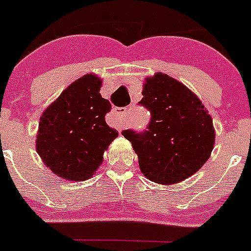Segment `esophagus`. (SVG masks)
Wrapping results in <instances>:
<instances>
[{"mask_svg":"<svg viewBox=\"0 0 251 251\" xmlns=\"http://www.w3.org/2000/svg\"><path fill=\"white\" fill-rule=\"evenodd\" d=\"M127 109L124 107H116V108L112 109L111 112V122L118 127H122L123 126V118L124 114H126Z\"/></svg>","mask_w":251,"mask_h":251,"instance_id":"esophagus-1","label":"esophagus"}]
</instances>
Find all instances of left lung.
<instances>
[{
    "mask_svg": "<svg viewBox=\"0 0 251 251\" xmlns=\"http://www.w3.org/2000/svg\"><path fill=\"white\" fill-rule=\"evenodd\" d=\"M140 104L151 119L142 134L123 130L148 180L174 185L196 174L211 156L213 119L201 100L182 82L163 73L148 76Z\"/></svg>",
    "mask_w": 251,
    "mask_h": 251,
    "instance_id": "8db88e82",
    "label": "left lung"
}]
</instances>
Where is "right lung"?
Masks as SVG:
<instances>
[{
	"label": "right lung",
	"mask_w": 251,
	"mask_h": 251,
	"mask_svg": "<svg viewBox=\"0 0 251 251\" xmlns=\"http://www.w3.org/2000/svg\"><path fill=\"white\" fill-rule=\"evenodd\" d=\"M101 86V77L86 74L69 85L40 117L35 149L59 177H92L103 161V152L118 137L104 119L111 103L100 94Z\"/></svg>",
	"instance_id": "add662e5"
}]
</instances>
